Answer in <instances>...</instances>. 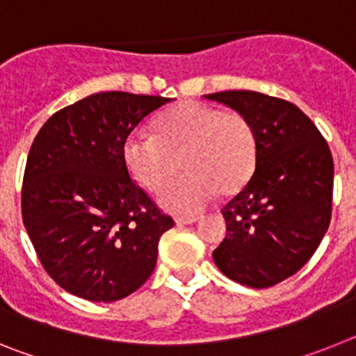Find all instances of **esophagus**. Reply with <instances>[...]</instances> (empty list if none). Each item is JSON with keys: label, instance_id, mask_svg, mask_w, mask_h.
<instances>
[{"label": "esophagus", "instance_id": "1", "mask_svg": "<svg viewBox=\"0 0 356 356\" xmlns=\"http://www.w3.org/2000/svg\"><path fill=\"white\" fill-rule=\"evenodd\" d=\"M197 219H200V217H196V216H193V217H176L175 221H176V225H193V222H196Z\"/></svg>", "mask_w": 356, "mask_h": 356}]
</instances>
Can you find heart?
<instances>
[{"instance_id": "heart-1", "label": "heart", "mask_w": 356, "mask_h": 356, "mask_svg": "<svg viewBox=\"0 0 356 356\" xmlns=\"http://www.w3.org/2000/svg\"><path fill=\"white\" fill-rule=\"evenodd\" d=\"M257 135L238 112H222L201 102H184L155 122V135L135 131L122 155L131 178L147 193H159L182 160L188 175L160 194V205L178 216L205 209L221 191L237 194L257 165Z\"/></svg>"}]
</instances>
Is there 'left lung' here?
I'll return each mask as SVG.
<instances>
[{
  "instance_id": "obj_1",
  "label": "left lung",
  "mask_w": 356,
  "mask_h": 356,
  "mask_svg": "<svg viewBox=\"0 0 356 356\" xmlns=\"http://www.w3.org/2000/svg\"><path fill=\"white\" fill-rule=\"evenodd\" d=\"M237 110L257 135V165L222 207L225 241L212 257L222 275L267 289L298 273L332 219L333 159L317 127L292 103L254 90L207 94Z\"/></svg>"
}]
</instances>
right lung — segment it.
<instances>
[{"label":"right lung","mask_w":356,"mask_h":356,"mask_svg":"<svg viewBox=\"0 0 356 356\" xmlns=\"http://www.w3.org/2000/svg\"><path fill=\"white\" fill-rule=\"evenodd\" d=\"M171 97L112 90L44 122L28 153L21 212L31 244L64 291L118 301L146 284L172 217L130 178L122 147Z\"/></svg>","instance_id":"right-lung-1"}]
</instances>
